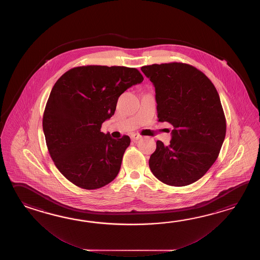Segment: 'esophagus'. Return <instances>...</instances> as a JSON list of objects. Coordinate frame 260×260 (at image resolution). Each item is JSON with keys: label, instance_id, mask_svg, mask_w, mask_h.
<instances>
[{"label": "esophagus", "instance_id": "obj_1", "mask_svg": "<svg viewBox=\"0 0 260 260\" xmlns=\"http://www.w3.org/2000/svg\"><path fill=\"white\" fill-rule=\"evenodd\" d=\"M141 138H142V136H141V135H139V134H137V133L131 134V139L134 140V141H137V140L140 139Z\"/></svg>", "mask_w": 260, "mask_h": 260}]
</instances>
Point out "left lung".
<instances>
[{
  "label": "left lung",
  "mask_w": 260,
  "mask_h": 260,
  "mask_svg": "<svg viewBox=\"0 0 260 260\" xmlns=\"http://www.w3.org/2000/svg\"><path fill=\"white\" fill-rule=\"evenodd\" d=\"M141 71L154 85L159 122L174 126L168 146L156 142L149 168L169 186L192 184L216 161L226 136L218 93L205 73L188 64H152Z\"/></svg>",
  "instance_id": "8db88e82"
}]
</instances>
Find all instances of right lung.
<instances>
[{
  "label": "right lung",
  "instance_id": "1",
  "mask_svg": "<svg viewBox=\"0 0 260 260\" xmlns=\"http://www.w3.org/2000/svg\"><path fill=\"white\" fill-rule=\"evenodd\" d=\"M143 80L135 68L90 65L73 68L56 81L43 129L50 156L69 181L95 189L117 177L130 138L114 139L100 129L114 114L119 96Z\"/></svg>",
  "mask_w": 260,
  "mask_h": 260
}]
</instances>
